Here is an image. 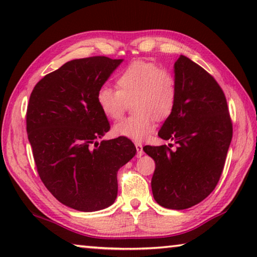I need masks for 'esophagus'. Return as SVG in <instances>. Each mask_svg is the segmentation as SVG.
<instances>
[{
  "label": "esophagus",
  "mask_w": 257,
  "mask_h": 257,
  "mask_svg": "<svg viewBox=\"0 0 257 257\" xmlns=\"http://www.w3.org/2000/svg\"><path fill=\"white\" fill-rule=\"evenodd\" d=\"M135 146H136V150H137V156H139V158H141V156H142L143 154H144V151H143L142 143L136 142V143H135Z\"/></svg>",
  "instance_id": "34e87169"
}]
</instances>
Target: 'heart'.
<instances>
[{"label": "heart", "instance_id": "heart-1", "mask_svg": "<svg viewBox=\"0 0 257 257\" xmlns=\"http://www.w3.org/2000/svg\"><path fill=\"white\" fill-rule=\"evenodd\" d=\"M118 88L99 87L96 99L99 108L111 120H120L134 102L129 118L113 127V134L133 141H143L153 134L156 119L171 114L178 98L175 75L152 61L137 60L115 76Z\"/></svg>", "mask_w": 257, "mask_h": 257}]
</instances>
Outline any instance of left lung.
Masks as SVG:
<instances>
[{
  "mask_svg": "<svg viewBox=\"0 0 257 257\" xmlns=\"http://www.w3.org/2000/svg\"><path fill=\"white\" fill-rule=\"evenodd\" d=\"M175 77L177 103L159 137L175 141L177 150L167 145L143 150L155 162L151 182L155 201L171 210H185L205 199L219 182L232 121L222 88L201 66L181 55Z\"/></svg>",
  "mask_w": 257,
  "mask_h": 257,
  "instance_id": "obj_1",
  "label": "left lung"
}]
</instances>
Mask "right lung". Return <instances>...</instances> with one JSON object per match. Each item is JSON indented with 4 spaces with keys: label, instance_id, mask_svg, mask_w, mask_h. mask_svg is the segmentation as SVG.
<instances>
[{
    "label": "right lung",
    "instance_id": "right-lung-1",
    "mask_svg": "<svg viewBox=\"0 0 257 257\" xmlns=\"http://www.w3.org/2000/svg\"><path fill=\"white\" fill-rule=\"evenodd\" d=\"M121 62L107 56L69 61L30 94L26 124L38 176L60 203L77 211L113 204L116 173L136 154L125 137L96 142L110 130L97 90Z\"/></svg>",
    "mask_w": 257,
    "mask_h": 257
}]
</instances>
